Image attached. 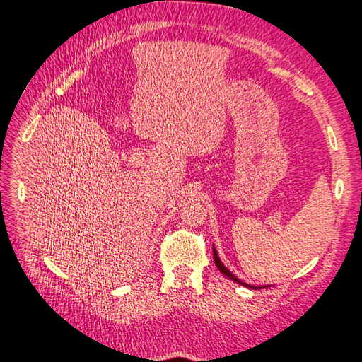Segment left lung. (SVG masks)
Listing matches in <instances>:
<instances>
[{
	"label": "left lung",
	"mask_w": 362,
	"mask_h": 362,
	"mask_svg": "<svg viewBox=\"0 0 362 362\" xmlns=\"http://www.w3.org/2000/svg\"><path fill=\"white\" fill-rule=\"evenodd\" d=\"M213 258H214V264H216L218 266V269H219V271L222 272V274H224L226 276H228V279L230 280H233V281H236V283H240V284H244V286H247V288H252V289H257V288H253V286H250V284H247V283H243L240 279H236V276L232 274V272H230L228 271V269L224 266V264H222V261L219 259V257H218V252H216V249H214V245H213Z\"/></svg>",
	"instance_id": "obj_1"
}]
</instances>
